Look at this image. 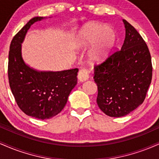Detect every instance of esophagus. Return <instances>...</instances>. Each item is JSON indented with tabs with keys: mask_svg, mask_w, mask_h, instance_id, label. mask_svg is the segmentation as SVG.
<instances>
[{
	"mask_svg": "<svg viewBox=\"0 0 159 159\" xmlns=\"http://www.w3.org/2000/svg\"><path fill=\"white\" fill-rule=\"evenodd\" d=\"M78 78L80 81H85L89 78V71L86 69H81L78 72Z\"/></svg>",
	"mask_w": 159,
	"mask_h": 159,
	"instance_id": "obj_1",
	"label": "esophagus"
}]
</instances>
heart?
Segmentation results:
<instances>
[{
	"label": "heart",
	"instance_id": "b5f03b06",
	"mask_svg": "<svg viewBox=\"0 0 159 159\" xmlns=\"http://www.w3.org/2000/svg\"><path fill=\"white\" fill-rule=\"evenodd\" d=\"M116 34L111 25H103L98 23H91L81 30L75 41L76 48L81 49L96 42L94 46L89 52L91 61L102 60L114 45Z\"/></svg>",
	"mask_w": 159,
	"mask_h": 159
}]
</instances>
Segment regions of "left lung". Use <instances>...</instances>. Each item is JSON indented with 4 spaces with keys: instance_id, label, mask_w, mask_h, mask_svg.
<instances>
[{
    "instance_id": "left-lung-1",
    "label": "left lung",
    "mask_w": 159,
    "mask_h": 159,
    "mask_svg": "<svg viewBox=\"0 0 159 159\" xmlns=\"http://www.w3.org/2000/svg\"><path fill=\"white\" fill-rule=\"evenodd\" d=\"M123 21L125 36L121 49L94 67L98 106L112 117L125 116L141 105L152 81L148 47L136 29Z\"/></svg>"
}]
</instances>
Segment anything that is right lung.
<instances>
[{
    "mask_svg": "<svg viewBox=\"0 0 159 159\" xmlns=\"http://www.w3.org/2000/svg\"><path fill=\"white\" fill-rule=\"evenodd\" d=\"M45 17H34L14 36L10 46L8 78L10 87L19 108L28 116L45 120L63 110L71 91L77 84L78 69L39 71L25 63L21 44L27 30Z\"/></svg>",
    "mask_w": 159,
    "mask_h": 159,
    "instance_id": "1",
    "label": "right lung"
}]
</instances>
